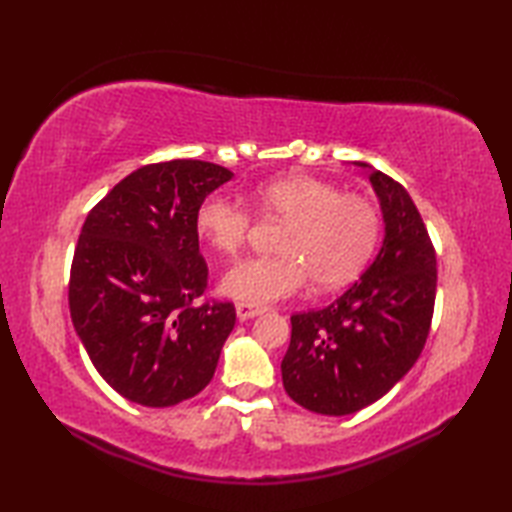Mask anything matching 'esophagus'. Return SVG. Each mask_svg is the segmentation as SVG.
Instances as JSON below:
<instances>
[{"label":"esophagus","instance_id":"34e87169","mask_svg":"<svg viewBox=\"0 0 512 512\" xmlns=\"http://www.w3.org/2000/svg\"><path fill=\"white\" fill-rule=\"evenodd\" d=\"M235 310H237V317H239V321L253 319V317H257V314L266 312V308H262V306H253V303H244V301H242V303H237Z\"/></svg>","mask_w":512,"mask_h":512}]
</instances>
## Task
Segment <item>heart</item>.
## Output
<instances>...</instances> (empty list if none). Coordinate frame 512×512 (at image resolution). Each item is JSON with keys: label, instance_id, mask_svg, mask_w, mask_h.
Masks as SVG:
<instances>
[{"label": "heart", "instance_id": "b5f03b06", "mask_svg": "<svg viewBox=\"0 0 512 512\" xmlns=\"http://www.w3.org/2000/svg\"><path fill=\"white\" fill-rule=\"evenodd\" d=\"M266 217L286 220L275 257H250L233 266L222 290L237 301L264 306L295 295L312 275L319 288H339L361 275L380 237V213L363 195L343 193L334 182L284 176L257 184L250 195ZM253 215L242 204L209 195L195 211V231L217 255L244 248Z\"/></svg>", "mask_w": 512, "mask_h": 512}]
</instances>
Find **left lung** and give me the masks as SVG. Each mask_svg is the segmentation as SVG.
I'll list each match as a JSON object with an SVG mask.
<instances>
[{
	"label": "left lung",
	"instance_id": "1",
	"mask_svg": "<svg viewBox=\"0 0 512 512\" xmlns=\"http://www.w3.org/2000/svg\"><path fill=\"white\" fill-rule=\"evenodd\" d=\"M385 220L383 248L361 281L328 308L292 314L281 361L288 396L347 416L383 398L418 361L436 303V248L407 189L367 162Z\"/></svg>",
	"mask_w": 512,
	"mask_h": 512
}]
</instances>
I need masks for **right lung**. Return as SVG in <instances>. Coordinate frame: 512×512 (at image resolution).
Here are the masks:
<instances>
[{"label": "right lung", "instance_id": "1", "mask_svg": "<svg viewBox=\"0 0 512 512\" xmlns=\"http://www.w3.org/2000/svg\"><path fill=\"white\" fill-rule=\"evenodd\" d=\"M231 178L204 160L156 162L129 173L85 217L70 317L96 372L138 405H178L215 374L235 306L198 303L209 268L195 211Z\"/></svg>", "mask_w": 512, "mask_h": 512}]
</instances>
